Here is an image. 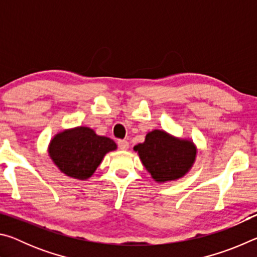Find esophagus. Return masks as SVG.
Returning <instances> with one entry per match:
<instances>
[{"instance_id":"esophagus-1","label":"esophagus","mask_w":257,"mask_h":257,"mask_svg":"<svg viewBox=\"0 0 257 257\" xmlns=\"http://www.w3.org/2000/svg\"><path fill=\"white\" fill-rule=\"evenodd\" d=\"M118 146L120 150L125 151L129 149V143L127 141H124V139H120V141H118Z\"/></svg>"}]
</instances>
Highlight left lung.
Instances as JSON below:
<instances>
[{"label":"left lung","instance_id":"1","mask_svg":"<svg viewBox=\"0 0 257 257\" xmlns=\"http://www.w3.org/2000/svg\"><path fill=\"white\" fill-rule=\"evenodd\" d=\"M153 179L161 184L178 180L196 160L197 149L190 139L178 138L164 130H152L145 142L134 147Z\"/></svg>","mask_w":257,"mask_h":257}]
</instances>
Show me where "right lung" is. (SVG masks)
Here are the masks:
<instances>
[{"label":"right lung","mask_w":257,"mask_h":257,"mask_svg":"<svg viewBox=\"0 0 257 257\" xmlns=\"http://www.w3.org/2000/svg\"><path fill=\"white\" fill-rule=\"evenodd\" d=\"M116 150L111 138L98 136L88 127L60 132L51 139L49 155L59 170L73 179L86 180L93 176L106 153Z\"/></svg>","instance_id":"add662e5"}]
</instances>
